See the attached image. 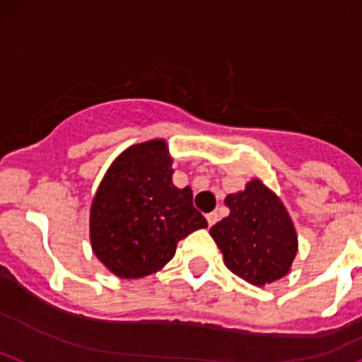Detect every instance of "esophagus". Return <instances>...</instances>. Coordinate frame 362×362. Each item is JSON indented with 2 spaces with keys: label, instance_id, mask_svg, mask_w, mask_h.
Instances as JSON below:
<instances>
[{
  "label": "esophagus",
  "instance_id": "1",
  "mask_svg": "<svg viewBox=\"0 0 362 362\" xmlns=\"http://www.w3.org/2000/svg\"><path fill=\"white\" fill-rule=\"evenodd\" d=\"M206 220H208V226H215L216 222H218V213L216 211H211V213H208L206 215Z\"/></svg>",
  "mask_w": 362,
  "mask_h": 362
}]
</instances>
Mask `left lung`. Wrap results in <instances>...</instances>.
I'll list each match as a JSON object with an SVG mask.
<instances>
[{
  "mask_svg": "<svg viewBox=\"0 0 362 362\" xmlns=\"http://www.w3.org/2000/svg\"><path fill=\"white\" fill-rule=\"evenodd\" d=\"M229 216L210 229L227 269L253 286H265L290 272L298 251L293 220L283 201L260 178L226 197Z\"/></svg>",
  "mask_w": 362,
  "mask_h": 362,
  "instance_id": "obj_1",
  "label": "left lung"
}]
</instances>
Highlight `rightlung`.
Segmentation results:
<instances>
[{
	"mask_svg": "<svg viewBox=\"0 0 362 362\" xmlns=\"http://www.w3.org/2000/svg\"><path fill=\"white\" fill-rule=\"evenodd\" d=\"M173 158L163 139L135 144L105 171L90 208V243L107 271L139 279L161 271L180 239L208 222L191 187L173 185Z\"/></svg>",
	"mask_w": 362,
	"mask_h": 362,
	"instance_id": "right-lung-1",
	"label": "right lung"
}]
</instances>
